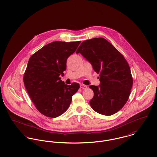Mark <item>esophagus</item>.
<instances>
[{"label":"esophagus","instance_id":"34e87169","mask_svg":"<svg viewBox=\"0 0 157 157\" xmlns=\"http://www.w3.org/2000/svg\"><path fill=\"white\" fill-rule=\"evenodd\" d=\"M80 87L82 88V89H87V86L86 85H84V84H81L80 85Z\"/></svg>","mask_w":157,"mask_h":157}]
</instances>
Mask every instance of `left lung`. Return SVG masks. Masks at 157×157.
Here are the masks:
<instances>
[{
	"instance_id": "obj_1",
	"label": "left lung",
	"mask_w": 157,
	"mask_h": 157,
	"mask_svg": "<svg viewBox=\"0 0 157 157\" xmlns=\"http://www.w3.org/2000/svg\"><path fill=\"white\" fill-rule=\"evenodd\" d=\"M76 53H80L100 74V85L89 86L94 92L91 107L105 116L116 113L126 103L133 84L129 64L123 55L104 38L83 41Z\"/></svg>"
}]
</instances>
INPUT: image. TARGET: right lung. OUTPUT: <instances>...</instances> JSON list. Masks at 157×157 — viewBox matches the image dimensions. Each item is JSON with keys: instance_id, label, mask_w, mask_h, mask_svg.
Masks as SVG:
<instances>
[{"instance_id": "1", "label": "right lung", "mask_w": 157, "mask_h": 157, "mask_svg": "<svg viewBox=\"0 0 157 157\" xmlns=\"http://www.w3.org/2000/svg\"><path fill=\"white\" fill-rule=\"evenodd\" d=\"M81 41H53L43 46L29 58L23 82L37 110L49 117L63 114L70 106L71 98L79 88L73 82L65 84L60 75L66 70L69 56Z\"/></svg>"}]
</instances>
